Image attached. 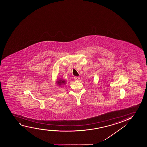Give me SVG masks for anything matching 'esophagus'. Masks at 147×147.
<instances>
[{
  "mask_svg": "<svg viewBox=\"0 0 147 147\" xmlns=\"http://www.w3.org/2000/svg\"><path fill=\"white\" fill-rule=\"evenodd\" d=\"M74 79L75 80L78 81V80L80 79V77H74Z\"/></svg>",
  "mask_w": 147,
  "mask_h": 147,
  "instance_id": "1",
  "label": "esophagus"
}]
</instances>
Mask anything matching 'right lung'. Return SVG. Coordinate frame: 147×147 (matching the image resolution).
<instances>
[{"instance_id": "1", "label": "right lung", "mask_w": 147, "mask_h": 147, "mask_svg": "<svg viewBox=\"0 0 147 147\" xmlns=\"http://www.w3.org/2000/svg\"><path fill=\"white\" fill-rule=\"evenodd\" d=\"M57 83L59 86L61 87L62 86L65 85L66 84V81L65 80H63L62 79H60V80L57 81Z\"/></svg>"}]
</instances>
